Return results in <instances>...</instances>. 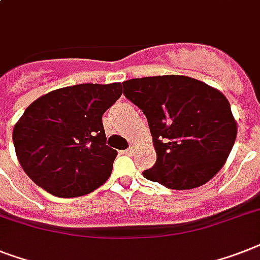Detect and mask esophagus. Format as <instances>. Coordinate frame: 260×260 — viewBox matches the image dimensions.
<instances>
[{
	"label": "esophagus",
	"mask_w": 260,
	"mask_h": 260,
	"mask_svg": "<svg viewBox=\"0 0 260 260\" xmlns=\"http://www.w3.org/2000/svg\"><path fill=\"white\" fill-rule=\"evenodd\" d=\"M126 153V155H134L135 153V147H129V148L128 149H125V151H124Z\"/></svg>",
	"instance_id": "esophagus-1"
}]
</instances>
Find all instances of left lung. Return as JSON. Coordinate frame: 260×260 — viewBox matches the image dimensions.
Wrapping results in <instances>:
<instances>
[{
  "mask_svg": "<svg viewBox=\"0 0 260 260\" xmlns=\"http://www.w3.org/2000/svg\"><path fill=\"white\" fill-rule=\"evenodd\" d=\"M124 96L148 120L155 166L145 179L171 189L206 184L224 166L238 126L225 96L187 76H153L123 82Z\"/></svg>",
  "mask_w": 260,
  "mask_h": 260,
  "instance_id": "left-lung-1",
  "label": "left lung"
}]
</instances>
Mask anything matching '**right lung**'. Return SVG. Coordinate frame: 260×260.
<instances>
[{
  "instance_id": "1",
  "label": "right lung",
  "mask_w": 260,
  "mask_h": 260,
  "mask_svg": "<svg viewBox=\"0 0 260 260\" xmlns=\"http://www.w3.org/2000/svg\"><path fill=\"white\" fill-rule=\"evenodd\" d=\"M121 93L120 82L79 84L33 101L13 129L25 174L58 198L86 195L104 184L117 152L107 145L101 119Z\"/></svg>"
}]
</instances>
